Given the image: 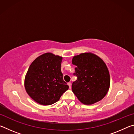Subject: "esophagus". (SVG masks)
Listing matches in <instances>:
<instances>
[{"instance_id": "esophagus-1", "label": "esophagus", "mask_w": 134, "mask_h": 134, "mask_svg": "<svg viewBox=\"0 0 134 134\" xmlns=\"http://www.w3.org/2000/svg\"><path fill=\"white\" fill-rule=\"evenodd\" d=\"M68 85H69V88L70 89H71V83H70V82H69V83H68Z\"/></svg>"}]
</instances>
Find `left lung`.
Segmentation results:
<instances>
[{"mask_svg": "<svg viewBox=\"0 0 134 134\" xmlns=\"http://www.w3.org/2000/svg\"><path fill=\"white\" fill-rule=\"evenodd\" d=\"M76 65L74 76L77 80L72 84V91L85 105H92L101 100L109 89L110 75L105 62L91 53L73 57Z\"/></svg>", "mask_w": 134, "mask_h": 134, "instance_id": "1", "label": "left lung"}]
</instances>
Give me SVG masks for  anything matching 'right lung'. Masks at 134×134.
Wrapping results in <instances>:
<instances>
[{"label":"right lung","mask_w":134,"mask_h":134,"mask_svg":"<svg viewBox=\"0 0 134 134\" xmlns=\"http://www.w3.org/2000/svg\"><path fill=\"white\" fill-rule=\"evenodd\" d=\"M63 57L47 53L31 63L25 78L27 93L36 102L50 105L69 89L61 71Z\"/></svg>","instance_id":"obj_1"}]
</instances>
